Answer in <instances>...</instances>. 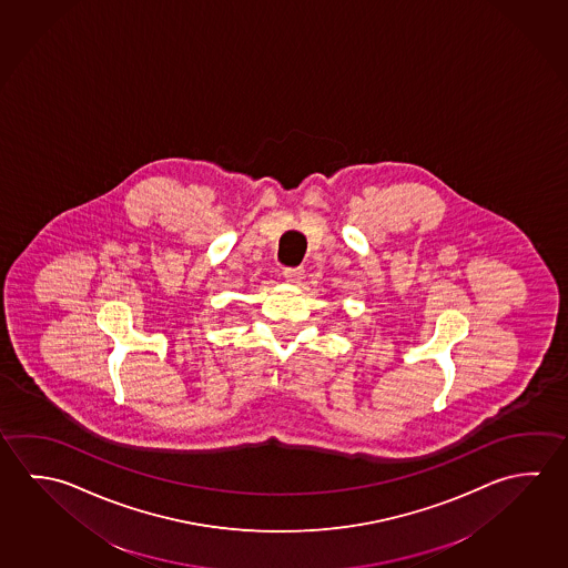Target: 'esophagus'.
Listing matches in <instances>:
<instances>
[{"label": "esophagus", "instance_id": "34e87169", "mask_svg": "<svg viewBox=\"0 0 568 568\" xmlns=\"http://www.w3.org/2000/svg\"><path fill=\"white\" fill-rule=\"evenodd\" d=\"M283 277L288 281V283H295L298 285L303 277H305V270L303 267H287V270L283 271Z\"/></svg>", "mask_w": 568, "mask_h": 568}]
</instances>
